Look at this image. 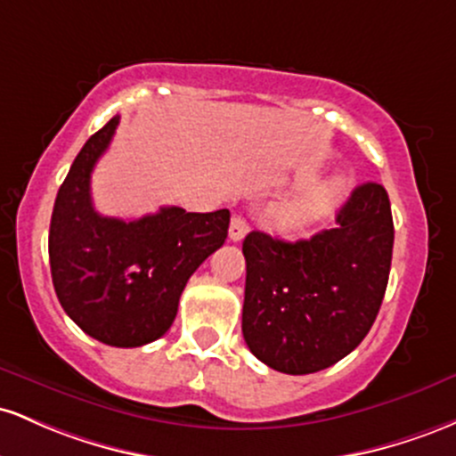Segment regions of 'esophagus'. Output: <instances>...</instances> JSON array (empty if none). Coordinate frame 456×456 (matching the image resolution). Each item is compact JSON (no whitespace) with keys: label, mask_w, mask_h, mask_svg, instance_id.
I'll list each match as a JSON object with an SVG mask.
<instances>
[{"label":"esophagus","mask_w":456,"mask_h":456,"mask_svg":"<svg viewBox=\"0 0 456 456\" xmlns=\"http://www.w3.org/2000/svg\"><path fill=\"white\" fill-rule=\"evenodd\" d=\"M245 234H248V224H245V219L241 217V215H234L232 222H230V228H228L230 241L239 243Z\"/></svg>","instance_id":"34e87169"}]
</instances>
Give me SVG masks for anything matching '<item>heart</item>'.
Instances as JSON below:
<instances>
[{
    "mask_svg": "<svg viewBox=\"0 0 456 456\" xmlns=\"http://www.w3.org/2000/svg\"><path fill=\"white\" fill-rule=\"evenodd\" d=\"M342 196H345V183L340 178L314 183L273 207V211L269 213V224L282 234L308 232L336 213Z\"/></svg>",
    "mask_w": 456,
    "mask_h": 456,
    "instance_id": "1",
    "label": "heart"
}]
</instances>
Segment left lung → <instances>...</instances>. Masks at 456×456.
Returning a JSON list of instances; mask_svg holds the SVG:
<instances>
[{"mask_svg":"<svg viewBox=\"0 0 456 456\" xmlns=\"http://www.w3.org/2000/svg\"><path fill=\"white\" fill-rule=\"evenodd\" d=\"M394 224L387 191L364 183L336 228L286 243L249 232L243 338L263 364L286 375L330 368L366 338L390 278Z\"/></svg>","mask_w":456,"mask_h":456,"instance_id":"1","label":"left lung"}]
</instances>
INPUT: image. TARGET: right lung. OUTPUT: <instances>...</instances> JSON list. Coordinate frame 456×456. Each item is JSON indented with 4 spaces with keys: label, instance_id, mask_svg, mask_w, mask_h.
<instances>
[{
    "label": "right lung",
    "instance_id": "1",
    "mask_svg": "<svg viewBox=\"0 0 456 456\" xmlns=\"http://www.w3.org/2000/svg\"><path fill=\"white\" fill-rule=\"evenodd\" d=\"M118 122L96 131L66 174L51 215L49 263L66 314L94 340L131 349L170 330L187 280L226 241L230 211L163 207L133 222L96 213L90 176Z\"/></svg>",
    "mask_w": 456,
    "mask_h": 456
}]
</instances>
